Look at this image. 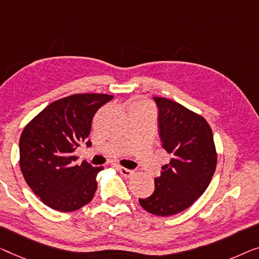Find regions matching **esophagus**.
I'll use <instances>...</instances> for the list:
<instances>
[{"label":"esophagus","instance_id":"obj_1","mask_svg":"<svg viewBox=\"0 0 259 259\" xmlns=\"http://www.w3.org/2000/svg\"><path fill=\"white\" fill-rule=\"evenodd\" d=\"M117 171L121 173L122 176H124L125 178H130V177L134 175V171H131V169H129V168L122 167V166H117Z\"/></svg>","mask_w":259,"mask_h":259}]
</instances>
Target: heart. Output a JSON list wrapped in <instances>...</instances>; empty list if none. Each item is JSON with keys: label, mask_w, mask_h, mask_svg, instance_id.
I'll return each instance as SVG.
<instances>
[{"label": "heart", "mask_w": 259, "mask_h": 259, "mask_svg": "<svg viewBox=\"0 0 259 259\" xmlns=\"http://www.w3.org/2000/svg\"><path fill=\"white\" fill-rule=\"evenodd\" d=\"M140 106H141V105H140Z\"/></svg>", "instance_id": "1"}]
</instances>
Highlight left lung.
I'll return each instance as SVG.
<instances>
[{
    "instance_id": "obj_1",
    "label": "left lung",
    "mask_w": 259,
    "mask_h": 259,
    "mask_svg": "<svg viewBox=\"0 0 259 259\" xmlns=\"http://www.w3.org/2000/svg\"><path fill=\"white\" fill-rule=\"evenodd\" d=\"M158 106L161 146L171 156L154 179V192L140 199L146 211L171 216L191 207L213 178L218 153L210 125L201 115L166 98H153Z\"/></svg>"
}]
</instances>
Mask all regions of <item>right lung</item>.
Returning a JSON list of instances; mask_svg holds the SVG:
<instances>
[{
	"instance_id": "right-lung-1",
	"label": "right lung",
	"mask_w": 259,
	"mask_h": 259,
	"mask_svg": "<svg viewBox=\"0 0 259 259\" xmlns=\"http://www.w3.org/2000/svg\"><path fill=\"white\" fill-rule=\"evenodd\" d=\"M108 94H73L52 102L25 125L19 138V166L41 202L58 211H74L91 202L102 166L75 165L76 146L92 143V119L113 99Z\"/></svg>"
}]
</instances>
